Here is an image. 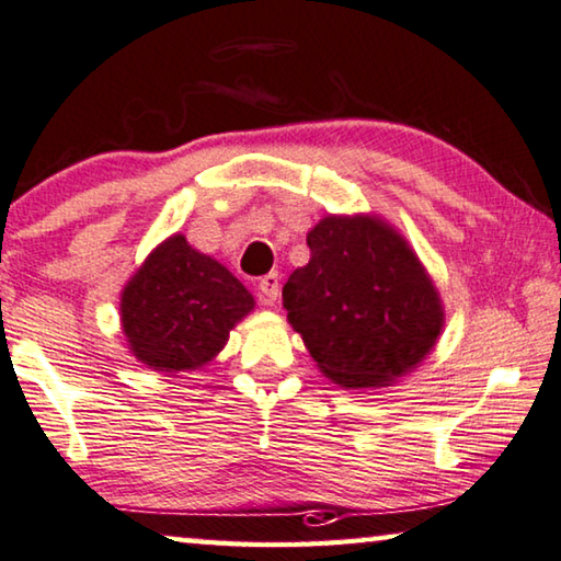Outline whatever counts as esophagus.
<instances>
[{
	"instance_id": "1",
	"label": "esophagus",
	"mask_w": 561,
	"mask_h": 561,
	"mask_svg": "<svg viewBox=\"0 0 561 561\" xmlns=\"http://www.w3.org/2000/svg\"><path fill=\"white\" fill-rule=\"evenodd\" d=\"M279 291H282L279 274L277 272L264 274V277L260 279V297H262L264 305H274V301L279 299Z\"/></svg>"
}]
</instances>
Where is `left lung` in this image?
<instances>
[{
  "label": "left lung",
  "instance_id": "obj_1",
  "mask_svg": "<svg viewBox=\"0 0 561 561\" xmlns=\"http://www.w3.org/2000/svg\"><path fill=\"white\" fill-rule=\"evenodd\" d=\"M309 262L282 289L289 322L319 369L342 387H381L437 342V289L394 229L369 217H327L307 234Z\"/></svg>",
  "mask_w": 561,
  "mask_h": 561
}]
</instances>
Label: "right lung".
<instances>
[{"label":"right lung","instance_id":"obj_1","mask_svg":"<svg viewBox=\"0 0 561 561\" xmlns=\"http://www.w3.org/2000/svg\"><path fill=\"white\" fill-rule=\"evenodd\" d=\"M254 299L227 266L174 234L122 295V327L139 362L159 371L197 369L227 344Z\"/></svg>","mask_w":561,"mask_h":561}]
</instances>
